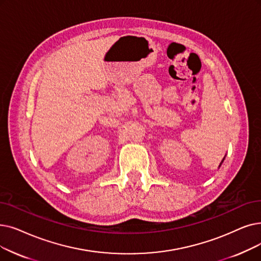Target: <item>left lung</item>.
<instances>
[{"mask_svg": "<svg viewBox=\"0 0 261 261\" xmlns=\"http://www.w3.org/2000/svg\"><path fill=\"white\" fill-rule=\"evenodd\" d=\"M223 160H224V159H223Z\"/></svg>", "mask_w": 261, "mask_h": 261, "instance_id": "1", "label": "left lung"}]
</instances>
